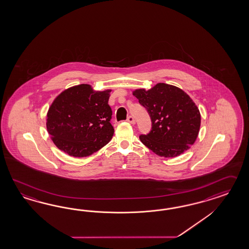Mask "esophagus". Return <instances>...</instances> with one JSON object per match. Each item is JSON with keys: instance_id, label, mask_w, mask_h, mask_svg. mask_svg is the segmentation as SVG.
Listing matches in <instances>:
<instances>
[{"instance_id": "obj_1", "label": "esophagus", "mask_w": 249, "mask_h": 249, "mask_svg": "<svg viewBox=\"0 0 249 249\" xmlns=\"http://www.w3.org/2000/svg\"><path fill=\"white\" fill-rule=\"evenodd\" d=\"M127 122H129L130 124H136V121H135V119H134L132 116H128L127 119Z\"/></svg>"}]
</instances>
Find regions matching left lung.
<instances>
[{"instance_id": "8db88e82", "label": "left lung", "mask_w": 249, "mask_h": 249, "mask_svg": "<svg viewBox=\"0 0 249 249\" xmlns=\"http://www.w3.org/2000/svg\"><path fill=\"white\" fill-rule=\"evenodd\" d=\"M133 95L151 118L150 132L140 136L145 146L159 157L176 158L194 145L200 131V114L186 92L159 83L147 91L137 89Z\"/></svg>"}]
</instances>
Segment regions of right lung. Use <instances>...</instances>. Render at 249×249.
I'll list each match as a JSON object with an SVG mask.
<instances>
[{"label": "right lung", "instance_id": "add662e5", "mask_svg": "<svg viewBox=\"0 0 249 249\" xmlns=\"http://www.w3.org/2000/svg\"><path fill=\"white\" fill-rule=\"evenodd\" d=\"M94 91L90 85L62 91L49 107L47 129L56 147L74 158L97 152L112 139L109 92Z\"/></svg>", "mask_w": 249, "mask_h": 249}]
</instances>
